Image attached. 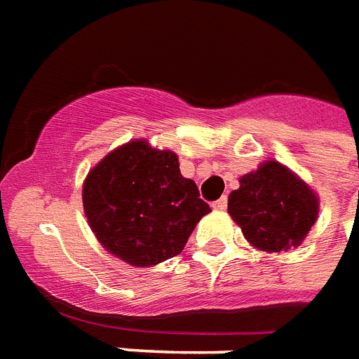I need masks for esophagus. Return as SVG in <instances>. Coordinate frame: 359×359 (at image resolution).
I'll return each mask as SVG.
<instances>
[{"label":"esophagus","mask_w":359,"mask_h":359,"mask_svg":"<svg viewBox=\"0 0 359 359\" xmlns=\"http://www.w3.org/2000/svg\"><path fill=\"white\" fill-rule=\"evenodd\" d=\"M226 207H228V198H226V196H222L220 200L213 201V209H215V211H224Z\"/></svg>","instance_id":"34e87169"}]
</instances>
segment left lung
I'll return each mask as SVG.
<instances>
[{
  "label": "left lung",
  "mask_w": 359,
  "mask_h": 359,
  "mask_svg": "<svg viewBox=\"0 0 359 359\" xmlns=\"http://www.w3.org/2000/svg\"><path fill=\"white\" fill-rule=\"evenodd\" d=\"M314 190L274 159L240 179L228 198V213L245 240L261 251L278 253L299 247L318 219Z\"/></svg>",
  "instance_id": "obj_1"
}]
</instances>
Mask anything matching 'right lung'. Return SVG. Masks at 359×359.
Masks as SVG:
<instances>
[{
    "instance_id": "right-lung-1",
    "label": "right lung",
    "mask_w": 359,
    "mask_h": 359,
    "mask_svg": "<svg viewBox=\"0 0 359 359\" xmlns=\"http://www.w3.org/2000/svg\"><path fill=\"white\" fill-rule=\"evenodd\" d=\"M83 211L106 251L133 266H152L177 257L211 209L196 182L180 175L177 154L139 139L89 171Z\"/></svg>"
}]
</instances>
